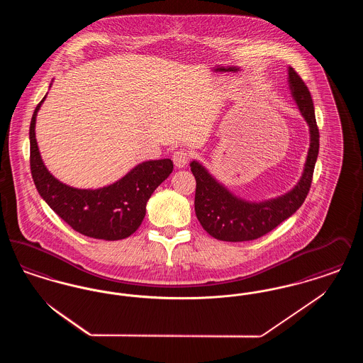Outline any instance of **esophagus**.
Masks as SVG:
<instances>
[{
  "mask_svg": "<svg viewBox=\"0 0 363 363\" xmlns=\"http://www.w3.org/2000/svg\"><path fill=\"white\" fill-rule=\"evenodd\" d=\"M174 164L177 166V167H179V169H182V167H185L188 163H189L190 160V152L188 150H185V148H181V150H177L175 152H174L173 155Z\"/></svg>",
  "mask_w": 363,
  "mask_h": 363,
  "instance_id": "obj_1",
  "label": "esophagus"
}]
</instances>
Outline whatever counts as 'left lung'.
Masks as SVG:
<instances>
[{
    "label": "left lung",
    "instance_id": "left-lung-1",
    "mask_svg": "<svg viewBox=\"0 0 363 363\" xmlns=\"http://www.w3.org/2000/svg\"><path fill=\"white\" fill-rule=\"evenodd\" d=\"M289 82L294 99L311 128V148L305 172L291 191L269 201L249 203L231 194L200 163H190V170L196 178V216L208 234L219 241H253L268 234L303 204L311 190L320 148V132L311 91L291 67L289 68Z\"/></svg>",
    "mask_w": 363,
    "mask_h": 363
}]
</instances>
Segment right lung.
I'll return each mask as SVG.
<instances>
[{
	"instance_id": "obj_1",
	"label": "right lung",
	"mask_w": 363,
	"mask_h": 363,
	"mask_svg": "<svg viewBox=\"0 0 363 363\" xmlns=\"http://www.w3.org/2000/svg\"><path fill=\"white\" fill-rule=\"evenodd\" d=\"M35 108L30 125V166L36 190L49 207L77 233L104 241L128 238L138 230L154 190L172 174V159L144 162L120 181L101 189H74L45 167L35 138Z\"/></svg>"
}]
</instances>
